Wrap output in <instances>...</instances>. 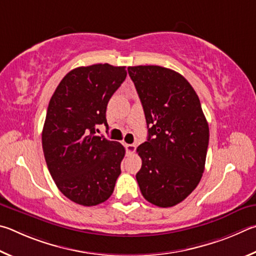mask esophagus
Returning a JSON list of instances; mask_svg holds the SVG:
<instances>
[{
  "mask_svg": "<svg viewBox=\"0 0 256 256\" xmlns=\"http://www.w3.org/2000/svg\"><path fill=\"white\" fill-rule=\"evenodd\" d=\"M135 150H136V145H134V144L126 145V152H127L128 155L134 154V153H135Z\"/></svg>",
  "mask_w": 256,
  "mask_h": 256,
  "instance_id": "34e87169",
  "label": "esophagus"
}]
</instances>
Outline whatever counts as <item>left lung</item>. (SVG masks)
Segmentation results:
<instances>
[{"label": "left lung", "instance_id": "obj_1", "mask_svg": "<svg viewBox=\"0 0 256 256\" xmlns=\"http://www.w3.org/2000/svg\"><path fill=\"white\" fill-rule=\"evenodd\" d=\"M145 112L148 138L137 147L142 194L158 207H173L199 184L204 171L209 127L191 84L162 66H130Z\"/></svg>", "mask_w": 256, "mask_h": 256}]
</instances>
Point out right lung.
Returning a JSON list of instances; mask_svg holds the SVG:
<instances>
[{"instance_id": "add662e5", "label": "right lung", "mask_w": 256, "mask_h": 256, "mask_svg": "<svg viewBox=\"0 0 256 256\" xmlns=\"http://www.w3.org/2000/svg\"><path fill=\"white\" fill-rule=\"evenodd\" d=\"M124 66L96 64L67 73L49 101L42 150L49 173L66 198L96 206L110 198L120 176L124 147L96 136L110 98L124 82Z\"/></svg>"}]
</instances>
